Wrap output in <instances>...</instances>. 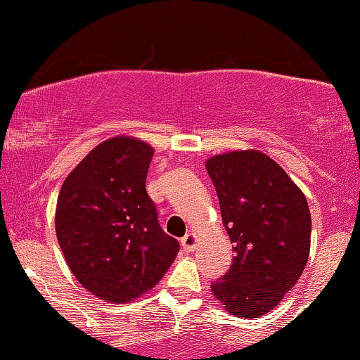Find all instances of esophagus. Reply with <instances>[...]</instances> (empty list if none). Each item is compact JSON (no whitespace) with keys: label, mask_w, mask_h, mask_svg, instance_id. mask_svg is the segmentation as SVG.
Segmentation results:
<instances>
[{"label":"esophagus","mask_w":360,"mask_h":360,"mask_svg":"<svg viewBox=\"0 0 360 360\" xmlns=\"http://www.w3.org/2000/svg\"><path fill=\"white\" fill-rule=\"evenodd\" d=\"M198 243V237L194 233H186L183 238H181V245H183V249L186 252H191L194 250V247H196Z\"/></svg>","instance_id":"34e87169"}]
</instances>
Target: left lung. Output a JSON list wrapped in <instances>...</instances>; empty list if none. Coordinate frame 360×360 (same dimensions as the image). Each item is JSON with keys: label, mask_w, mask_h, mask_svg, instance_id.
<instances>
[{"label": "left lung", "mask_w": 360, "mask_h": 360, "mask_svg": "<svg viewBox=\"0 0 360 360\" xmlns=\"http://www.w3.org/2000/svg\"><path fill=\"white\" fill-rule=\"evenodd\" d=\"M233 243L229 272L212 291L235 316L269 313L298 283L309 255L311 214L307 198L283 167L259 150L206 160Z\"/></svg>", "instance_id": "1"}]
</instances>
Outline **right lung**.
Instances as JSON below:
<instances>
[{"label":"right lung","instance_id":"right-lung-1","mask_svg":"<svg viewBox=\"0 0 360 360\" xmlns=\"http://www.w3.org/2000/svg\"><path fill=\"white\" fill-rule=\"evenodd\" d=\"M152 155L139 139L105 140L65 177L57 200V240L69 269L110 303L154 288L179 252L146 189Z\"/></svg>","mask_w":360,"mask_h":360}]
</instances>
